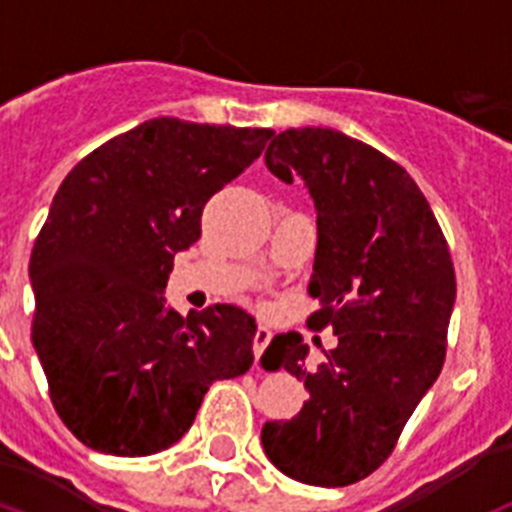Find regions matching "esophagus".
<instances>
[{
	"label": "esophagus",
	"mask_w": 512,
	"mask_h": 512,
	"mask_svg": "<svg viewBox=\"0 0 512 512\" xmlns=\"http://www.w3.org/2000/svg\"><path fill=\"white\" fill-rule=\"evenodd\" d=\"M269 343H271V330L266 328V325H259L256 333H253V354H256V359H261V354L269 348Z\"/></svg>",
	"instance_id": "1"
}]
</instances>
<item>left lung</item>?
Returning a JSON list of instances; mask_svg holds the SVG:
<instances>
[{"label": "left lung", "instance_id": "left-lung-1", "mask_svg": "<svg viewBox=\"0 0 512 512\" xmlns=\"http://www.w3.org/2000/svg\"><path fill=\"white\" fill-rule=\"evenodd\" d=\"M282 182L302 176L318 207V251L307 284L312 330L338 346L310 372L307 346L284 333L266 361L305 382L292 420H269L271 464L315 487H346L382 467L446 359L456 300L449 243L431 205L392 158L330 128H292L266 148Z\"/></svg>", "mask_w": 512, "mask_h": 512}]
</instances>
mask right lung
Listing matches in <instances>:
<instances>
[{
	"mask_svg": "<svg viewBox=\"0 0 512 512\" xmlns=\"http://www.w3.org/2000/svg\"><path fill=\"white\" fill-rule=\"evenodd\" d=\"M269 128L153 117L84 156L30 253L33 346L58 418L112 456L169 449L215 379L253 364L256 320L235 305L166 310L174 256L212 194L261 156Z\"/></svg>",
	"mask_w": 512,
	"mask_h": 512,
	"instance_id": "obj_1",
	"label": "right lung"
}]
</instances>
